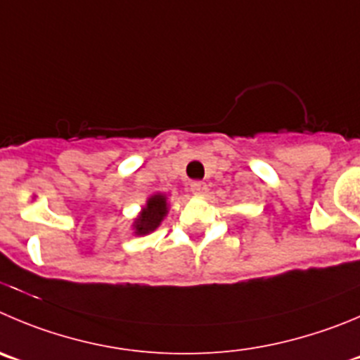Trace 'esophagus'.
<instances>
[{"instance_id":"34e87169","label":"esophagus","mask_w":360,"mask_h":360,"mask_svg":"<svg viewBox=\"0 0 360 360\" xmlns=\"http://www.w3.org/2000/svg\"><path fill=\"white\" fill-rule=\"evenodd\" d=\"M190 190L191 193H195V195H204L207 191V184L202 183V181H193V183L190 184Z\"/></svg>"}]
</instances>
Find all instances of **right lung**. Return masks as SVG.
I'll use <instances>...</instances> for the list:
<instances>
[{
    "label": "right lung",
    "mask_w": 360,
    "mask_h": 360,
    "mask_svg": "<svg viewBox=\"0 0 360 360\" xmlns=\"http://www.w3.org/2000/svg\"><path fill=\"white\" fill-rule=\"evenodd\" d=\"M169 213V204H167V197L161 195V193H156V195L149 197L147 199L146 207L140 211V214L134 218L133 229L134 234H149L153 233L154 229H158L165 217Z\"/></svg>",
    "instance_id": "1"
}]
</instances>
